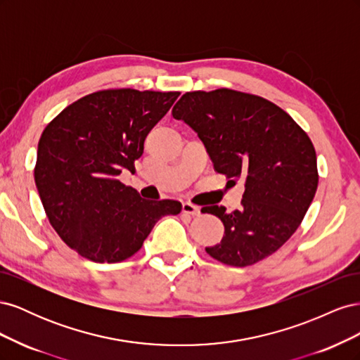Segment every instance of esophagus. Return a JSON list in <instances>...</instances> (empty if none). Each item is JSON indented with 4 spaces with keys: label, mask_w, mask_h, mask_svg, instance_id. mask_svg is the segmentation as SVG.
<instances>
[{
    "label": "esophagus",
    "mask_w": 360,
    "mask_h": 360,
    "mask_svg": "<svg viewBox=\"0 0 360 360\" xmlns=\"http://www.w3.org/2000/svg\"><path fill=\"white\" fill-rule=\"evenodd\" d=\"M181 210H183V213H186V214H191V216H197V214H200V207L198 205H195V204H192V202H183V205H181Z\"/></svg>",
    "instance_id": "34e87169"
}]
</instances>
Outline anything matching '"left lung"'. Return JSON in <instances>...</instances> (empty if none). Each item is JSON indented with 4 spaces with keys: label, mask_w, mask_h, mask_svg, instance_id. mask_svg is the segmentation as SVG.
Returning a JSON list of instances; mask_svg holds the SVG:
<instances>
[{
    "label": "left lung",
    "mask_w": 360,
    "mask_h": 360,
    "mask_svg": "<svg viewBox=\"0 0 360 360\" xmlns=\"http://www.w3.org/2000/svg\"><path fill=\"white\" fill-rule=\"evenodd\" d=\"M172 117L198 134L216 172L245 180L238 210L201 209L225 226L221 243L205 252L234 267L276 252L297 230L317 192V155L307 132L264 97L230 89L188 91L174 105Z\"/></svg>",
    "instance_id": "obj_1"
}]
</instances>
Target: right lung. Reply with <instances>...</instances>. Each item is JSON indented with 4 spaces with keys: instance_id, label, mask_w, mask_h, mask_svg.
<instances>
[{
    "instance_id": "add662e5",
    "label": "right lung",
    "mask_w": 360,
    "mask_h": 360,
    "mask_svg": "<svg viewBox=\"0 0 360 360\" xmlns=\"http://www.w3.org/2000/svg\"><path fill=\"white\" fill-rule=\"evenodd\" d=\"M179 91L102 90L81 97L52 120L39 139L34 181L61 240L94 263L136 254L162 216L181 202L148 201L118 180L135 168L144 141Z\"/></svg>"
}]
</instances>
